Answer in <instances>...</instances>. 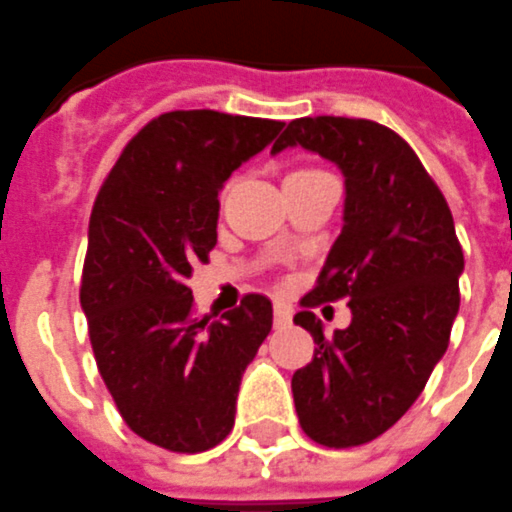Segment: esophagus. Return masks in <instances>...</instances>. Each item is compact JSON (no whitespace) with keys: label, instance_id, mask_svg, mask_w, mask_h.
<instances>
[{"label":"esophagus","instance_id":"34e87169","mask_svg":"<svg viewBox=\"0 0 512 512\" xmlns=\"http://www.w3.org/2000/svg\"><path fill=\"white\" fill-rule=\"evenodd\" d=\"M293 320V306L285 304V301H275V325L285 327Z\"/></svg>","mask_w":512,"mask_h":512}]
</instances>
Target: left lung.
<instances>
[{"label":"left lung","mask_w":512,"mask_h":512,"mask_svg":"<svg viewBox=\"0 0 512 512\" xmlns=\"http://www.w3.org/2000/svg\"><path fill=\"white\" fill-rule=\"evenodd\" d=\"M301 145L346 179L343 230L293 317L317 343L293 372L298 423L322 447L386 433L423 394L449 346L465 259L447 200L407 142L367 118H296L272 153ZM346 297L352 325L333 339L309 313Z\"/></svg>","instance_id":"8db88e82"}]
</instances>
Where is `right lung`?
I'll return each mask as SVG.
<instances>
[{
    "mask_svg": "<svg viewBox=\"0 0 512 512\" xmlns=\"http://www.w3.org/2000/svg\"><path fill=\"white\" fill-rule=\"evenodd\" d=\"M282 121L171 110L134 134L102 182L81 275L97 370L124 423L195 455L227 439L245 367L272 330L248 293L222 320L198 317L187 277L216 245L219 190Z\"/></svg>",
    "mask_w": 512,
    "mask_h": 512,
    "instance_id": "obj_1",
    "label": "right lung"
}]
</instances>
